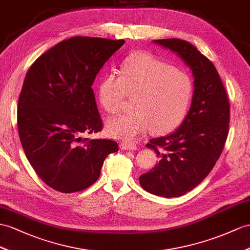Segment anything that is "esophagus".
I'll return each mask as SVG.
<instances>
[{"mask_svg":"<svg viewBox=\"0 0 250 250\" xmlns=\"http://www.w3.org/2000/svg\"><path fill=\"white\" fill-rule=\"evenodd\" d=\"M121 148L124 149V150H135L138 148L137 144L135 143H127V142H123L121 143Z\"/></svg>","mask_w":250,"mask_h":250,"instance_id":"34e87169","label":"esophagus"}]
</instances>
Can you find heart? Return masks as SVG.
Listing matches in <instances>:
<instances>
[{"mask_svg":"<svg viewBox=\"0 0 250 250\" xmlns=\"http://www.w3.org/2000/svg\"><path fill=\"white\" fill-rule=\"evenodd\" d=\"M103 108L119 112L126 97L135 111L109 119L108 135L132 141L149 128L156 135L175 130L186 118L193 95V83L186 73L147 53H136L127 58L122 74L110 72L99 88Z\"/></svg>","mask_w":250,"mask_h":250,"instance_id":"obj_1","label":"heart"}]
</instances>
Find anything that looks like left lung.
<instances>
[{
	"instance_id": "obj_1",
	"label": "left lung",
	"mask_w": 250,
	"mask_h": 250,
	"mask_svg": "<svg viewBox=\"0 0 250 250\" xmlns=\"http://www.w3.org/2000/svg\"><path fill=\"white\" fill-rule=\"evenodd\" d=\"M154 42L177 54L190 66L194 91L190 110L179 128L146 144L160 160L139 181L154 195L178 197L199 185L220 158L228 136L230 104L214 64L190 42Z\"/></svg>"
}]
</instances>
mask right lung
Returning a JSON list of instances; mask_svg holds the SVG:
<instances>
[{"label": "right lung", "mask_w": 250, "mask_h": 250, "mask_svg": "<svg viewBox=\"0 0 250 250\" xmlns=\"http://www.w3.org/2000/svg\"><path fill=\"white\" fill-rule=\"evenodd\" d=\"M124 43L76 36L42 54L27 72L18 101V131L30 166L54 190L89 188L106 157L119 150L112 140L82 135L103 128L92 83Z\"/></svg>", "instance_id": "right-lung-1"}]
</instances>
